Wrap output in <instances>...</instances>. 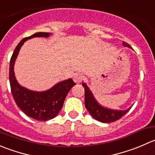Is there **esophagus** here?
I'll return each mask as SVG.
<instances>
[{"label":"esophagus","instance_id":"esophagus-1","mask_svg":"<svg viewBox=\"0 0 155 155\" xmlns=\"http://www.w3.org/2000/svg\"><path fill=\"white\" fill-rule=\"evenodd\" d=\"M82 78H83V76H81L80 74H76L73 76V81H74L76 83L79 84V82H81V81L82 80Z\"/></svg>","mask_w":155,"mask_h":155}]
</instances>
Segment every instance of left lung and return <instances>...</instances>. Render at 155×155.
Masks as SVG:
<instances>
[{
  "label": "left lung",
  "instance_id": "1",
  "mask_svg": "<svg viewBox=\"0 0 155 155\" xmlns=\"http://www.w3.org/2000/svg\"><path fill=\"white\" fill-rule=\"evenodd\" d=\"M124 47L131 48L130 45L127 42H123ZM82 85L85 87V105L89 114L96 120L101 123H112L120 119L123 116L125 115L133 106L130 107L127 110H114L110 108L105 107L101 105L94 97L88 85L82 82Z\"/></svg>",
  "mask_w": 155,
  "mask_h": 155
}]
</instances>
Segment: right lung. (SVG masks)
Masks as SVG:
<instances>
[{
  "instance_id": "obj_1",
  "label": "right lung",
  "mask_w": 155,
  "mask_h": 155,
  "mask_svg": "<svg viewBox=\"0 0 155 155\" xmlns=\"http://www.w3.org/2000/svg\"><path fill=\"white\" fill-rule=\"evenodd\" d=\"M51 35V33L48 32H37L21 40L15 48L10 62L9 79L15 102L24 114L38 121H46L54 118L62 109L68 92L76 84L73 79H68L58 82L46 91H32L22 86L17 82L14 73V64L19 50L25 41L33 38H48Z\"/></svg>"
}]
</instances>
